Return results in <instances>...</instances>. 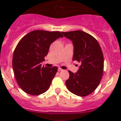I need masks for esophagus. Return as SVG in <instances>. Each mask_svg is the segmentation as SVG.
Masks as SVG:
<instances>
[{
    "label": "esophagus",
    "instance_id": "esophagus-1",
    "mask_svg": "<svg viewBox=\"0 0 121 121\" xmlns=\"http://www.w3.org/2000/svg\"><path fill=\"white\" fill-rule=\"evenodd\" d=\"M58 70H59V72L60 71H62V70H63V69H62L61 68H58Z\"/></svg>",
    "mask_w": 121,
    "mask_h": 121
}]
</instances>
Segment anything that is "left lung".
Masks as SVG:
<instances>
[{"label":"left lung","instance_id":"8db88e82","mask_svg":"<svg viewBox=\"0 0 121 121\" xmlns=\"http://www.w3.org/2000/svg\"><path fill=\"white\" fill-rule=\"evenodd\" d=\"M62 34L73 43V60L81 65L76 73L69 71L65 82L72 93L84 97L95 91L100 83L104 72V55L99 43L94 37L82 30Z\"/></svg>","mask_w":121,"mask_h":121}]
</instances>
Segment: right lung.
Segmentation results:
<instances>
[{"instance_id": "1", "label": "right lung", "mask_w": 121, "mask_h": 121, "mask_svg": "<svg viewBox=\"0 0 121 121\" xmlns=\"http://www.w3.org/2000/svg\"><path fill=\"white\" fill-rule=\"evenodd\" d=\"M63 36L59 31L33 30L20 40L13 52L12 68L16 81L27 94L37 95L49 88L56 66H42L51 44Z\"/></svg>"}]
</instances>
